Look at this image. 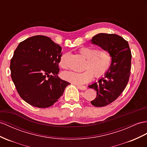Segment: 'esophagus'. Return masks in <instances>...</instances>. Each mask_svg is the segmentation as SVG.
<instances>
[{
  "mask_svg": "<svg viewBox=\"0 0 147 147\" xmlns=\"http://www.w3.org/2000/svg\"><path fill=\"white\" fill-rule=\"evenodd\" d=\"M78 88L80 89V90H82V91H84V90L87 89V88L84 86H78Z\"/></svg>",
  "mask_w": 147,
  "mask_h": 147,
  "instance_id": "34e87169",
  "label": "esophagus"
}]
</instances>
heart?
<instances>
[{
	"instance_id": "1",
	"label": "heart",
	"mask_w": 147,
	"mask_h": 147,
	"mask_svg": "<svg viewBox=\"0 0 147 147\" xmlns=\"http://www.w3.org/2000/svg\"><path fill=\"white\" fill-rule=\"evenodd\" d=\"M80 53L86 58L84 71L74 72L67 71L63 72L61 77L64 80L74 84L81 85L92 80L93 74L96 78H100L109 69L112 57L109 53L104 50H96L91 47H83L79 50ZM67 54H63L59 60V66L65 68L66 66Z\"/></svg>"
}]
</instances>
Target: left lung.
<instances>
[{
	"label": "left lung",
	"mask_w": 147,
	"mask_h": 147,
	"mask_svg": "<svg viewBox=\"0 0 147 147\" xmlns=\"http://www.w3.org/2000/svg\"><path fill=\"white\" fill-rule=\"evenodd\" d=\"M91 41L107 51L112 57L111 67L104 78L88 86L97 92L96 99L91 102L92 105L104 107L117 98L127 85L130 74L131 51L127 41L116 34L99 33Z\"/></svg>",
	"instance_id": "left-lung-1"
}]
</instances>
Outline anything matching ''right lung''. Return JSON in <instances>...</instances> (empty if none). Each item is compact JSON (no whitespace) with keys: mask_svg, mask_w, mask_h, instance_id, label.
Here are the masks:
<instances>
[{"mask_svg":"<svg viewBox=\"0 0 147 147\" xmlns=\"http://www.w3.org/2000/svg\"><path fill=\"white\" fill-rule=\"evenodd\" d=\"M61 50L49 37L36 35L22 41L15 50L11 77L22 99L31 106H51L70 84L58 76Z\"/></svg>","mask_w":147,"mask_h":147,"instance_id":"obj_1","label":"right lung"}]
</instances>
